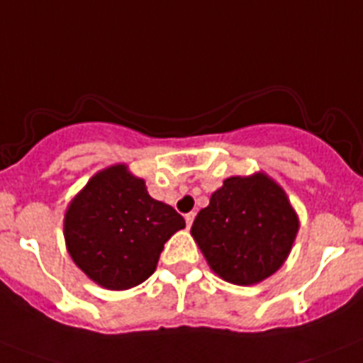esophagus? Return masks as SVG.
<instances>
[{"mask_svg":"<svg viewBox=\"0 0 363 363\" xmlns=\"http://www.w3.org/2000/svg\"><path fill=\"white\" fill-rule=\"evenodd\" d=\"M184 219H186V226H188V228H190V226H191V225H194L195 213H194V212H190V213H186V216H184Z\"/></svg>","mask_w":363,"mask_h":363,"instance_id":"obj_1","label":"esophagus"}]
</instances>
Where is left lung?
<instances>
[{
    "label": "left lung",
    "instance_id": "8db88e82",
    "mask_svg": "<svg viewBox=\"0 0 363 363\" xmlns=\"http://www.w3.org/2000/svg\"><path fill=\"white\" fill-rule=\"evenodd\" d=\"M298 228L285 190L269 175L254 173L226 179L197 213L191 235L217 276L256 285L285 263Z\"/></svg>",
    "mask_w": 363,
    "mask_h": 363
}]
</instances>
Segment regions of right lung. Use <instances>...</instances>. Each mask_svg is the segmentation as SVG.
<instances>
[{
    "instance_id": "add662e5",
    "label": "right lung",
    "mask_w": 363,
    "mask_h": 363,
    "mask_svg": "<svg viewBox=\"0 0 363 363\" xmlns=\"http://www.w3.org/2000/svg\"><path fill=\"white\" fill-rule=\"evenodd\" d=\"M184 226L169 204L150 197L143 179L115 164L71 201L64 235L72 261L89 279L125 291L155 272L164 242Z\"/></svg>"
}]
</instances>
